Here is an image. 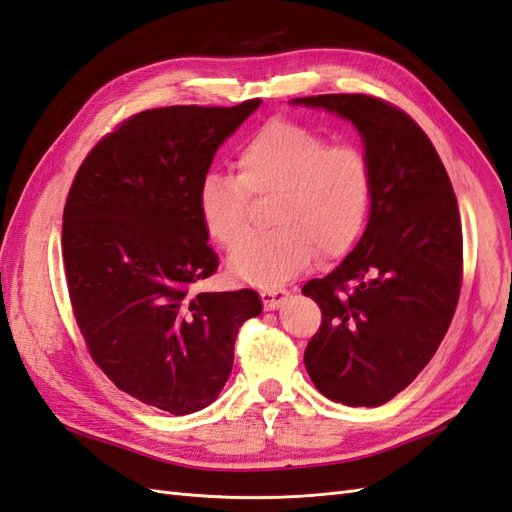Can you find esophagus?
Returning <instances> with one entry per match:
<instances>
[{
  "instance_id": "1",
  "label": "esophagus",
  "mask_w": 512,
  "mask_h": 512,
  "mask_svg": "<svg viewBox=\"0 0 512 512\" xmlns=\"http://www.w3.org/2000/svg\"><path fill=\"white\" fill-rule=\"evenodd\" d=\"M290 296V292L287 290H264L261 292V303H264L268 309H274V307H279L281 303H285V298Z\"/></svg>"
}]
</instances>
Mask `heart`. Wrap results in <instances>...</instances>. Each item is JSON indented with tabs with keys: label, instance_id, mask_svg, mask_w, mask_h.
Instances as JSON below:
<instances>
[{
	"label": "heart",
	"instance_id": "b5f03b06",
	"mask_svg": "<svg viewBox=\"0 0 512 512\" xmlns=\"http://www.w3.org/2000/svg\"><path fill=\"white\" fill-rule=\"evenodd\" d=\"M238 175L212 170L199 183V214L209 238L233 248L252 224V196L269 198L278 229L235 248V277L274 287L318 259L348 255L368 225L374 170L355 144H331L292 121L261 127L238 153Z\"/></svg>",
	"mask_w": 512,
	"mask_h": 512
}]
</instances>
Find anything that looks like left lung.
I'll return each mask as SVG.
<instances>
[{"label":"left lung","mask_w":512,"mask_h":512,"mask_svg":"<svg viewBox=\"0 0 512 512\" xmlns=\"http://www.w3.org/2000/svg\"><path fill=\"white\" fill-rule=\"evenodd\" d=\"M361 131L374 170L368 229L342 264L303 294L322 311L305 368L329 400L385 404L413 383L450 329L463 283V231L452 181L409 114L372 95H316Z\"/></svg>","instance_id":"left-lung-1"}]
</instances>
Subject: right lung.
I'll list each match as a JSON object with an SVG mask.
<instances>
[{
	"mask_svg": "<svg viewBox=\"0 0 512 512\" xmlns=\"http://www.w3.org/2000/svg\"><path fill=\"white\" fill-rule=\"evenodd\" d=\"M259 103L129 116L86 155L64 203V274L90 357L131 398L173 415L218 398L235 335L261 313L255 290L190 292L218 270L199 183Z\"/></svg>",
	"mask_w": 512,
	"mask_h": 512,
	"instance_id": "obj_1",
	"label": "right lung"
}]
</instances>
